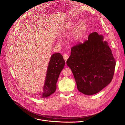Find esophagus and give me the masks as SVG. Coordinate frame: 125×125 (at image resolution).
Listing matches in <instances>:
<instances>
[{"label": "esophagus", "mask_w": 125, "mask_h": 125, "mask_svg": "<svg viewBox=\"0 0 125 125\" xmlns=\"http://www.w3.org/2000/svg\"><path fill=\"white\" fill-rule=\"evenodd\" d=\"M63 58H64V59L65 60V62H66V61H67V60L68 59V58H69L68 55H67V54H64V55H63Z\"/></svg>", "instance_id": "1"}]
</instances>
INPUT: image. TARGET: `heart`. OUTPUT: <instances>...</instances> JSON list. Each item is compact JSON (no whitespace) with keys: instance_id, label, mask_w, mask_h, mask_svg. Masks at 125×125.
<instances>
[{"instance_id":"b5f03b06","label":"heart","mask_w":125,"mask_h":125,"mask_svg":"<svg viewBox=\"0 0 125 125\" xmlns=\"http://www.w3.org/2000/svg\"><path fill=\"white\" fill-rule=\"evenodd\" d=\"M76 22H69L60 29V33L61 35H64L74 32L73 39L75 42L78 43L83 39L88 30V26L84 21L80 22L76 26Z\"/></svg>"}]
</instances>
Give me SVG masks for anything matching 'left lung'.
I'll list each match as a JSON object with an SVG mask.
<instances>
[{
  "label": "left lung",
  "mask_w": 125,
  "mask_h": 125,
  "mask_svg": "<svg viewBox=\"0 0 125 125\" xmlns=\"http://www.w3.org/2000/svg\"><path fill=\"white\" fill-rule=\"evenodd\" d=\"M115 62L103 36L93 32L88 41L71 48L66 64L73 72L78 90L84 95H92L111 82Z\"/></svg>",
  "instance_id": "left-lung-1"
}]
</instances>
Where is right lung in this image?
Wrapping results in <instances>:
<instances>
[{
  "instance_id": "1",
  "label": "right lung",
  "mask_w": 125,
  "mask_h": 125,
  "mask_svg": "<svg viewBox=\"0 0 125 125\" xmlns=\"http://www.w3.org/2000/svg\"><path fill=\"white\" fill-rule=\"evenodd\" d=\"M65 63L60 53H55L51 56L46 73L42 98H47L55 93L59 76L64 67Z\"/></svg>"
}]
</instances>
